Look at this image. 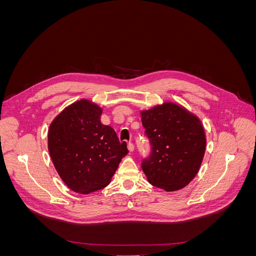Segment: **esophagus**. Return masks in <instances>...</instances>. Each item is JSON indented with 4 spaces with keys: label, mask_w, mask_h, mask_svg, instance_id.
<instances>
[{
    "label": "esophagus",
    "mask_w": 256,
    "mask_h": 256,
    "mask_svg": "<svg viewBox=\"0 0 256 256\" xmlns=\"http://www.w3.org/2000/svg\"><path fill=\"white\" fill-rule=\"evenodd\" d=\"M127 147H128L129 152H132V150H134V143H132V142H129V143L127 144Z\"/></svg>",
    "instance_id": "obj_1"
}]
</instances>
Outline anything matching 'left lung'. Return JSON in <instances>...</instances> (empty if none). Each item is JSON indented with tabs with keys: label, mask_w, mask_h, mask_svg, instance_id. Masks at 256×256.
Here are the masks:
<instances>
[{
	"label": "left lung",
	"mask_w": 256,
	"mask_h": 256,
	"mask_svg": "<svg viewBox=\"0 0 256 256\" xmlns=\"http://www.w3.org/2000/svg\"><path fill=\"white\" fill-rule=\"evenodd\" d=\"M150 154L142 170L154 187L176 191L198 174L206 148L204 128L196 116L175 104L141 112Z\"/></svg>",
	"instance_id": "1"
}]
</instances>
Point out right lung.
<instances>
[{
  "instance_id": "add662e5",
  "label": "right lung",
  "mask_w": 256,
  "mask_h": 256,
  "mask_svg": "<svg viewBox=\"0 0 256 256\" xmlns=\"http://www.w3.org/2000/svg\"><path fill=\"white\" fill-rule=\"evenodd\" d=\"M102 113L97 104L82 99L60 112L49 128L53 164L68 188L81 194L106 187L128 154L126 142L100 122Z\"/></svg>"
}]
</instances>
